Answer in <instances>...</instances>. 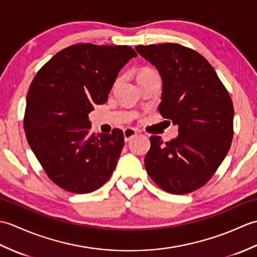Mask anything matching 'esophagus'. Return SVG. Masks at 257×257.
Instances as JSON below:
<instances>
[{
    "label": "esophagus",
    "instance_id": "obj_1",
    "mask_svg": "<svg viewBox=\"0 0 257 257\" xmlns=\"http://www.w3.org/2000/svg\"><path fill=\"white\" fill-rule=\"evenodd\" d=\"M136 135H137V132H136L134 128H125L123 130V137H124L125 143H128V141H130V139L134 138Z\"/></svg>",
    "mask_w": 257,
    "mask_h": 257
}]
</instances>
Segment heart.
Instances as JSON below:
<instances>
[{
    "mask_svg": "<svg viewBox=\"0 0 257 257\" xmlns=\"http://www.w3.org/2000/svg\"><path fill=\"white\" fill-rule=\"evenodd\" d=\"M150 73H152V72H150V70H146V72H144V73H141L140 75H145V74H150ZM139 75V76H140Z\"/></svg>",
    "mask_w": 257,
    "mask_h": 257,
    "instance_id": "heart-1",
    "label": "heart"
}]
</instances>
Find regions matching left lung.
<instances>
[{
	"label": "left lung",
	"instance_id": "left-lung-1",
	"mask_svg": "<svg viewBox=\"0 0 257 257\" xmlns=\"http://www.w3.org/2000/svg\"><path fill=\"white\" fill-rule=\"evenodd\" d=\"M162 80L159 112L178 125L177 138L150 137L145 167L161 189L185 194L212 178L230 150L234 108L216 72L199 53L173 43L136 46Z\"/></svg>",
	"mask_w": 257,
	"mask_h": 257
}]
</instances>
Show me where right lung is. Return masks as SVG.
<instances>
[{
	"label": "right lung",
	"instance_id": "obj_1",
	"mask_svg": "<svg viewBox=\"0 0 257 257\" xmlns=\"http://www.w3.org/2000/svg\"><path fill=\"white\" fill-rule=\"evenodd\" d=\"M127 45L77 44L43 66L26 96L24 130L37 160L54 183L90 193L107 182L123 148V134L90 135L88 114L105 103L117 76L137 57Z\"/></svg>",
	"mask_w": 257,
	"mask_h": 257
}]
</instances>
